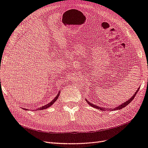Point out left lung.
I'll return each mask as SVG.
<instances>
[{"instance_id":"1","label":"left lung","mask_w":148,"mask_h":148,"mask_svg":"<svg viewBox=\"0 0 148 148\" xmlns=\"http://www.w3.org/2000/svg\"><path fill=\"white\" fill-rule=\"evenodd\" d=\"M138 90H139V88L138 89V90L136 91V92H135V94H133V96L130 98V99H128L127 101H126L125 102H124L123 104H122V105H120V106H118V107H115V108H114V109H110V110H119V109H122V108H123V107H126L128 104H129L131 102H132V101H133V99H134V98H135V96H136V95L137 94V92L138 91ZM86 101L88 103V104L90 105L91 106H92V107H95V108H96V109H100V110H107L106 109H105V108H101V107H100L99 106H95V105H94V104H91V102H89L87 100H86Z\"/></svg>"}]
</instances>
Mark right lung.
I'll return each mask as SVG.
<instances>
[{"label": "right lung", "mask_w": 148, "mask_h": 148, "mask_svg": "<svg viewBox=\"0 0 148 148\" xmlns=\"http://www.w3.org/2000/svg\"><path fill=\"white\" fill-rule=\"evenodd\" d=\"M59 95H60V91L59 92V93L57 94V95L56 96V97L54 98V99H53L51 102H49V104H46V105H45L44 106H42V107H40V108H39V109H38L36 110H44V109H47L48 107H49L50 106H51L53 103H54L56 101H57V99H58V97H59Z\"/></svg>", "instance_id": "right-lung-1"}]
</instances>
